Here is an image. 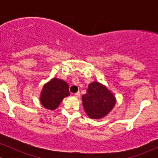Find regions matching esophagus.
I'll return each mask as SVG.
<instances>
[{"mask_svg":"<svg viewBox=\"0 0 158 158\" xmlns=\"http://www.w3.org/2000/svg\"><path fill=\"white\" fill-rule=\"evenodd\" d=\"M74 95L76 97H79V96H80V92H77L76 93L74 94Z\"/></svg>","mask_w":158,"mask_h":158,"instance_id":"obj_1","label":"esophagus"}]
</instances>
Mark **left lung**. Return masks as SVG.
Returning a JSON list of instances; mask_svg holds the SVG:
<instances>
[{"label": "left lung", "instance_id": "left-lung-1", "mask_svg": "<svg viewBox=\"0 0 158 158\" xmlns=\"http://www.w3.org/2000/svg\"><path fill=\"white\" fill-rule=\"evenodd\" d=\"M82 105L90 118L98 119L105 117L115 104V97L98 82L89 85L86 94L82 95Z\"/></svg>", "mask_w": 158, "mask_h": 158}]
</instances>
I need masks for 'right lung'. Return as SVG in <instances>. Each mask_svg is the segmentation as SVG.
Listing matches in <instances>:
<instances>
[{
	"instance_id": "1",
	"label": "right lung",
	"mask_w": 158,
	"mask_h": 158,
	"mask_svg": "<svg viewBox=\"0 0 158 158\" xmlns=\"http://www.w3.org/2000/svg\"><path fill=\"white\" fill-rule=\"evenodd\" d=\"M69 94V85L65 81L53 78L43 88L40 102L46 109L54 110Z\"/></svg>"
}]
</instances>
